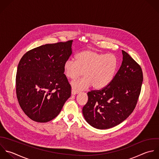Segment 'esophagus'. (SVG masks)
Returning a JSON list of instances; mask_svg holds the SVG:
<instances>
[{
	"label": "esophagus",
	"mask_w": 159,
	"mask_h": 159,
	"mask_svg": "<svg viewBox=\"0 0 159 159\" xmlns=\"http://www.w3.org/2000/svg\"><path fill=\"white\" fill-rule=\"evenodd\" d=\"M79 92V91H77V90H75L74 89H72V95H75V94L78 93Z\"/></svg>",
	"instance_id": "esophagus-1"
}]
</instances>
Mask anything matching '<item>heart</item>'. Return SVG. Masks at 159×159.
I'll return each mask as SVG.
<instances>
[{"mask_svg": "<svg viewBox=\"0 0 159 159\" xmlns=\"http://www.w3.org/2000/svg\"><path fill=\"white\" fill-rule=\"evenodd\" d=\"M118 64L117 57L113 54L85 50L76 55L75 61H67L64 65V70L66 76L71 80L82 76L84 72V77L72 82V89L75 90H85L91 85L93 89L100 90L113 80Z\"/></svg>", "mask_w": 159, "mask_h": 159, "instance_id": "1", "label": "heart"}]
</instances>
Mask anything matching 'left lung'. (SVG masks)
<instances>
[{
  "mask_svg": "<svg viewBox=\"0 0 159 159\" xmlns=\"http://www.w3.org/2000/svg\"><path fill=\"white\" fill-rule=\"evenodd\" d=\"M123 62L113 80L105 87L87 93L82 109L87 122L95 128L107 129L122 123L134 111L143 81L142 69L122 50Z\"/></svg>",
  "mask_w": 159,
  "mask_h": 159,
  "instance_id": "obj_1",
  "label": "left lung"
}]
</instances>
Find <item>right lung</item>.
<instances>
[{
  "label": "right lung",
  "instance_id": "1",
  "mask_svg": "<svg viewBox=\"0 0 159 159\" xmlns=\"http://www.w3.org/2000/svg\"><path fill=\"white\" fill-rule=\"evenodd\" d=\"M72 42L35 48L18 63L16 97L23 112L34 121L46 123L55 118L70 97L71 86L64 74V65L72 53Z\"/></svg>",
  "mask_w": 159,
  "mask_h": 159
}]
</instances>
